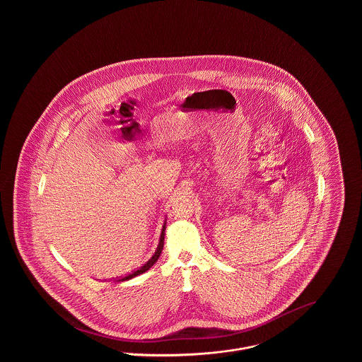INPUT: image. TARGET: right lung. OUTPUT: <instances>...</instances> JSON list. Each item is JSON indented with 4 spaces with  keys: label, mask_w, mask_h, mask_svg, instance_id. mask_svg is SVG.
I'll list each match as a JSON object with an SVG mask.
<instances>
[{
    "label": "right lung",
    "mask_w": 362,
    "mask_h": 362,
    "mask_svg": "<svg viewBox=\"0 0 362 362\" xmlns=\"http://www.w3.org/2000/svg\"><path fill=\"white\" fill-rule=\"evenodd\" d=\"M164 230H165V225L163 226V230H161V236H160V241H158V245H157V250H156L155 254H153V257L149 259L144 266H141L138 270L136 272H133L132 274H129V276H123L121 278V281H124V279H130V278H133V276H139V274H142V273H145V272H148L153 264H155L156 262H157V259L158 257L161 255V251H163V247H164Z\"/></svg>",
    "instance_id": "right-lung-1"
}]
</instances>
